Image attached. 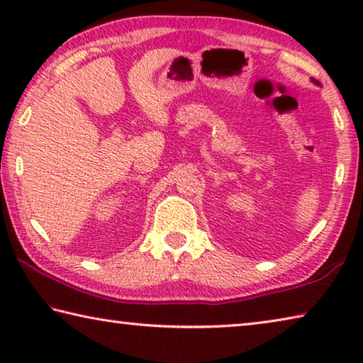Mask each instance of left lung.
Here are the masks:
<instances>
[{
  "mask_svg": "<svg viewBox=\"0 0 363 363\" xmlns=\"http://www.w3.org/2000/svg\"><path fill=\"white\" fill-rule=\"evenodd\" d=\"M314 83H317V84H318V82H315V79H314Z\"/></svg>",
  "mask_w": 363,
  "mask_h": 363,
  "instance_id": "8db88e82",
  "label": "left lung"
}]
</instances>
